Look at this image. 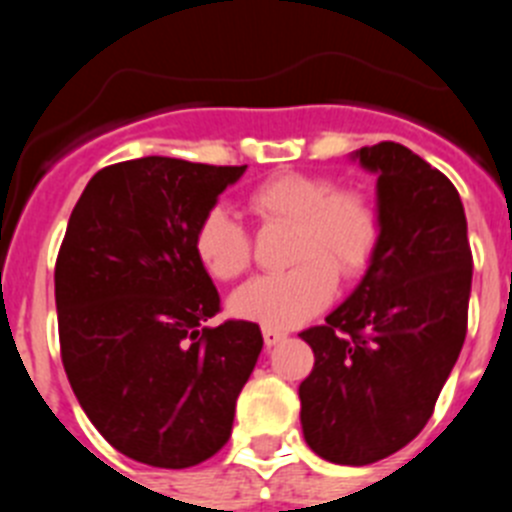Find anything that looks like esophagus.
<instances>
[{
    "mask_svg": "<svg viewBox=\"0 0 512 512\" xmlns=\"http://www.w3.org/2000/svg\"><path fill=\"white\" fill-rule=\"evenodd\" d=\"M287 330H282V328H274V325H264V343L266 346H277V343H284L287 341Z\"/></svg>",
    "mask_w": 512,
    "mask_h": 512,
    "instance_id": "obj_1",
    "label": "esophagus"
}]
</instances>
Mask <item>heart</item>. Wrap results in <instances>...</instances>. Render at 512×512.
I'll use <instances>...</instances> for the list:
<instances>
[{
    "instance_id": "1",
    "label": "heart",
    "mask_w": 512,
    "mask_h": 512,
    "mask_svg": "<svg viewBox=\"0 0 512 512\" xmlns=\"http://www.w3.org/2000/svg\"><path fill=\"white\" fill-rule=\"evenodd\" d=\"M248 207L261 225H289L292 269L248 282L230 297L238 318L289 328L318 315L341 279L361 277L379 246L382 217L369 194L341 187L336 176L279 171L248 189ZM194 253L212 279L233 282L246 274L253 241L246 225L212 207L194 228Z\"/></svg>"
}]
</instances>
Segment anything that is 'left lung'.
Wrapping results in <instances>:
<instances>
[{"mask_svg": "<svg viewBox=\"0 0 512 512\" xmlns=\"http://www.w3.org/2000/svg\"><path fill=\"white\" fill-rule=\"evenodd\" d=\"M356 158L379 174L382 235L354 295L300 333L315 354L300 418L315 454L364 467L433 415L467 338L472 248L449 176L392 140Z\"/></svg>", "mask_w": 512, "mask_h": 512, "instance_id": "obj_1", "label": "left lung"}]
</instances>
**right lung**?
Returning a JSON list of instances; mask_svg holds the SVG:
<instances>
[{
	"instance_id": "add662e5",
	"label": "right lung",
	"mask_w": 512,
	"mask_h": 512,
	"mask_svg": "<svg viewBox=\"0 0 512 512\" xmlns=\"http://www.w3.org/2000/svg\"><path fill=\"white\" fill-rule=\"evenodd\" d=\"M243 171L166 156L104 166L58 248L71 390L117 451L151 467L187 469L223 449L264 346L251 320L200 325L220 312V295L194 228Z\"/></svg>"
}]
</instances>
